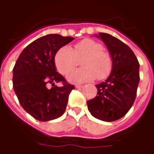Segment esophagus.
I'll return each mask as SVG.
<instances>
[{
    "mask_svg": "<svg viewBox=\"0 0 154 154\" xmlns=\"http://www.w3.org/2000/svg\"><path fill=\"white\" fill-rule=\"evenodd\" d=\"M75 88H78V89H80V88H83V85H76Z\"/></svg>",
    "mask_w": 154,
    "mask_h": 154,
    "instance_id": "obj_1",
    "label": "esophagus"
}]
</instances>
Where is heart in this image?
Here are the masks:
<instances>
[{
	"instance_id": "heart-1",
	"label": "heart",
	"mask_w": 154,
	"mask_h": 154,
	"mask_svg": "<svg viewBox=\"0 0 154 154\" xmlns=\"http://www.w3.org/2000/svg\"><path fill=\"white\" fill-rule=\"evenodd\" d=\"M83 57L80 69L72 70L77 65V58ZM54 63L58 71L66 75L67 80L72 83H80L96 79L102 80L110 75L112 70V57L103 49L100 42L93 39L85 38L75 45L74 50L70 46L61 47L54 56Z\"/></svg>"
}]
</instances>
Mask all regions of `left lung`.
Returning a JSON list of instances; mask_svg holds the SVG:
<instances>
[{"instance_id":"obj_1","label":"left lung","mask_w":154,"mask_h":154,"mask_svg":"<svg viewBox=\"0 0 154 154\" xmlns=\"http://www.w3.org/2000/svg\"><path fill=\"white\" fill-rule=\"evenodd\" d=\"M96 36L107 46L113 66L108 78L96 85L97 96L87 103L94 117L111 122L123 117L134 103L140 81V65L133 51L123 42L105 33Z\"/></svg>"}]
</instances>
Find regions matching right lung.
Returning <instances> with one entry per match:
<instances>
[{"label":"right lung","mask_w":154,"mask_h":154,"mask_svg":"<svg viewBox=\"0 0 154 154\" xmlns=\"http://www.w3.org/2000/svg\"><path fill=\"white\" fill-rule=\"evenodd\" d=\"M73 40L71 37L47 34L26 46L17 60L13 69L14 90L24 110L36 120H54L66 111L69 95L75 87L56 71L54 56ZM59 82L64 83L63 87L54 85ZM47 83L52 88H47Z\"/></svg>","instance_id":"right-lung-1"}]
</instances>
